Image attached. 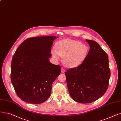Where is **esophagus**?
Listing matches in <instances>:
<instances>
[{
    "mask_svg": "<svg viewBox=\"0 0 121 121\" xmlns=\"http://www.w3.org/2000/svg\"><path fill=\"white\" fill-rule=\"evenodd\" d=\"M65 72V68H63V67H62L61 68V72L62 73H64Z\"/></svg>",
    "mask_w": 121,
    "mask_h": 121,
    "instance_id": "obj_1",
    "label": "esophagus"
}]
</instances>
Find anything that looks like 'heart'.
<instances>
[{
  "label": "heart",
  "mask_w": 121,
  "mask_h": 121,
  "mask_svg": "<svg viewBox=\"0 0 121 121\" xmlns=\"http://www.w3.org/2000/svg\"><path fill=\"white\" fill-rule=\"evenodd\" d=\"M56 50H53L52 54L58 59L64 56L63 63L67 67L74 68L81 65L86 59L88 53L87 45L80 42L70 39L59 41L55 45Z\"/></svg>",
  "instance_id": "b5f03b06"
}]
</instances>
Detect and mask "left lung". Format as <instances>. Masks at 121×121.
I'll return each mask as SVG.
<instances>
[{
    "mask_svg": "<svg viewBox=\"0 0 121 121\" xmlns=\"http://www.w3.org/2000/svg\"><path fill=\"white\" fill-rule=\"evenodd\" d=\"M90 46L81 65L65 72L69 94L75 101L90 103L97 100L108 89L110 76L108 56L95 41L86 39Z\"/></svg>",
    "mask_w": 121,
    "mask_h": 121,
    "instance_id": "left-lung-1",
    "label": "left lung"
}]
</instances>
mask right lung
<instances>
[{
  "instance_id": "obj_1",
  "label": "right lung",
  "mask_w": 121,
  "mask_h": 121,
  "mask_svg": "<svg viewBox=\"0 0 121 121\" xmlns=\"http://www.w3.org/2000/svg\"><path fill=\"white\" fill-rule=\"evenodd\" d=\"M54 35L29 38L21 43L12 60L11 79L18 97L39 104L50 96L52 84L61 67L49 61Z\"/></svg>"
}]
</instances>
